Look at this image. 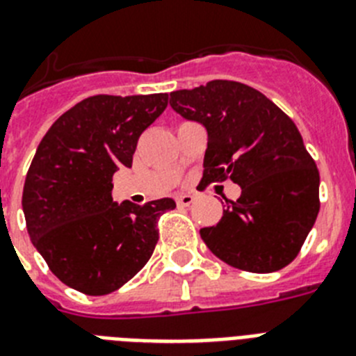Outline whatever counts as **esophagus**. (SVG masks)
<instances>
[{
    "label": "esophagus",
    "instance_id": "1",
    "mask_svg": "<svg viewBox=\"0 0 356 356\" xmlns=\"http://www.w3.org/2000/svg\"><path fill=\"white\" fill-rule=\"evenodd\" d=\"M175 202H177V206H190L195 202V197L190 195V193H183V195L175 197Z\"/></svg>",
    "mask_w": 356,
    "mask_h": 356
}]
</instances>
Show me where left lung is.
<instances>
[{"instance_id": "8db88e82", "label": "left lung", "mask_w": 356, "mask_h": 356, "mask_svg": "<svg viewBox=\"0 0 356 356\" xmlns=\"http://www.w3.org/2000/svg\"><path fill=\"white\" fill-rule=\"evenodd\" d=\"M183 118L208 130L201 183L241 186L201 237L226 264L252 273L282 270L298 255L321 210V175L302 136L282 110L252 86L215 79L170 94Z\"/></svg>"}]
</instances>
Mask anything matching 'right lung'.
<instances>
[{"instance_id": "add662e5", "label": "right lung", "mask_w": 356, "mask_h": 356, "mask_svg": "<svg viewBox=\"0 0 356 356\" xmlns=\"http://www.w3.org/2000/svg\"><path fill=\"white\" fill-rule=\"evenodd\" d=\"M166 104V94L92 95L41 139L21 204L32 244L63 284L85 295L112 293L154 253L157 220L175 202L118 204L112 177L132 166L139 137Z\"/></svg>"}]
</instances>
